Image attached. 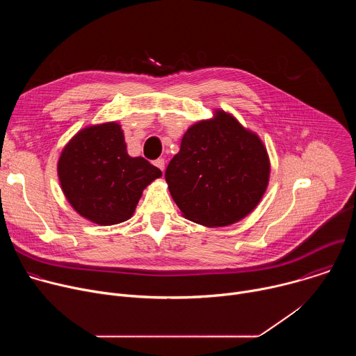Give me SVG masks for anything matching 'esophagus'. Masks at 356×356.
Here are the masks:
<instances>
[{"instance_id": "esophagus-1", "label": "esophagus", "mask_w": 356, "mask_h": 356, "mask_svg": "<svg viewBox=\"0 0 356 356\" xmlns=\"http://www.w3.org/2000/svg\"><path fill=\"white\" fill-rule=\"evenodd\" d=\"M154 165H155L156 168H159V169L163 172V169H165V159H163V158H159V159H156V161L154 162Z\"/></svg>"}]
</instances>
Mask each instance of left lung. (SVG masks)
<instances>
[{"label": "left lung", "mask_w": 356, "mask_h": 356, "mask_svg": "<svg viewBox=\"0 0 356 356\" xmlns=\"http://www.w3.org/2000/svg\"><path fill=\"white\" fill-rule=\"evenodd\" d=\"M270 163L257 134L217 111L183 135L165 179L183 216L206 227H225L258 206L269 183Z\"/></svg>", "instance_id": "left-lung-1"}]
</instances>
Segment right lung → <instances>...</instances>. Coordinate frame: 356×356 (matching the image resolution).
<instances>
[{"instance_id":"add662e5","label":"right lung","mask_w":356,"mask_h":356,"mask_svg":"<svg viewBox=\"0 0 356 356\" xmlns=\"http://www.w3.org/2000/svg\"><path fill=\"white\" fill-rule=\"evenodd\" d=\"M58 175L67 201L81 217L114 225L132 217L143 188L162 172L140 156L131 158L121 125L106 122L70 139Z\"/></svg>"}]
</instances>
